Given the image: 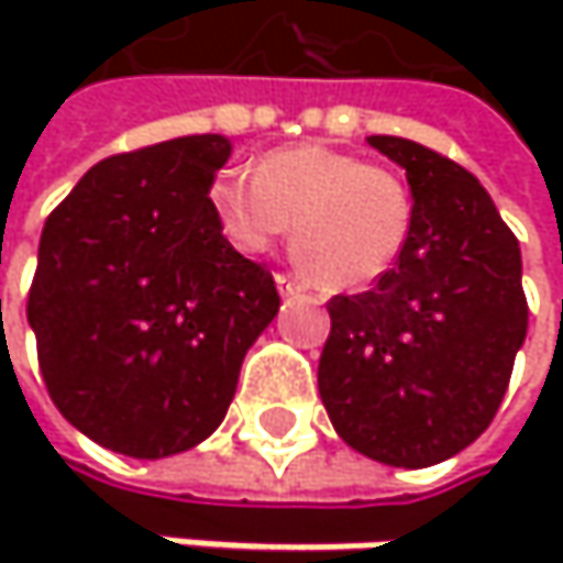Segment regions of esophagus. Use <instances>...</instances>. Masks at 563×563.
Segmentation results:
<instances>
[{
    "instance_id": "1",
    "label": "esophagus",
    "mask_w": 563,
    "mask_h": 563,
    "mask_svg": "<svg viewBox=\"0 0 563 563\" xmlns=\"http://www.w3.org/2000/svg\"><path fill=\"white\" fill-rule=\"evenodd\" d=\"M277 289H280V296H302V292H306L302 283L286 277V274H277Z\"/></svg>"
}]
</instances>
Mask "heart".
<instances>
[{"label": "heart", "instance_id": "b5f03b06", "mask_svg": "<svg viewBox=\"0 0 563 563\" xmlns=\"http://www.w3.org/2000/svg\"><path fill=\"white\" fill-rule=\"evenodd\" d=\"M208 198L244 254H267L296 224V257L329 289L382 280L413 228V195L397 172L316 143L267 153L257 178L221 172Z\"/></svg>", "mask_w": 563, "mask_h": 563}]
</instances>
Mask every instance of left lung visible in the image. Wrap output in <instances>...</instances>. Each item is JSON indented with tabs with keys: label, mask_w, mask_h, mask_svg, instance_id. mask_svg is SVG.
Listing matches in <instances>:
<instances>
[{
	"label": "left lung",
	"mask_w": 563,
	"mask_h": 563,
	"mask_svg": "<svg viewBox=\"0 0 563 563\" xmlns=\"http://www.w3.org/2000/svg\"><path fill=\"white\" fill-rule=\"evenodd\" d=\"M368 146L407 175L413 228L368 292L329 299L319 397L352 450L423 470L466 450L503 404L528 332L521 251L476 175L400 136Z\"/></svg>",
	"instance_id": "8db88e82"
}]
</instances>
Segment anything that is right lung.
Wrapping results in <instances>:
<instances>
[{
    "instance_id": "1",
    "label": "right lung",
    "mask_w": 563,
    "mask_h": 563,
    "mask_svg": "<svg viewBox=\"0 0 563 563\" xmlns=\"http://www.w3.org/2000/svg\"><path fill=\"white\" fill-rule=\"evenodd\" d=\"M221 133L97 163L52 211L29 325L55 407L93 443L163 460L208 440L247 349L274 322V277L214 211Z\"/></svg>"
}]
</instances>
